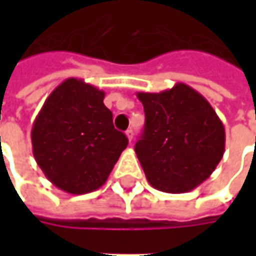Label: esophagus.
<instances>
[{
    "mask_svg": "<svg viewBox=\"0 0 256 256\" xmlns=\"http://www.w3.org/2000/svg\"><path fill=\"white\" fill-rule=\"evenodd\" d=\"M126 137L128 138V141H132V140H133V130H132V128L126 130Z\"/></svg>",
    "mask_w": 256,
    "mask_h": 256,
    "instance_id": "34e87169",
    "label": "esophagus"
}]
</instances>
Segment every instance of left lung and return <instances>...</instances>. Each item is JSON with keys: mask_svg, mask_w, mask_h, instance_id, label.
<instances>
[{"mask_svg": "<svg viewBox=\"0 0 256 256\" xmlns=\"http://www.w3.org/2000/svg\"><path fill=\"white\" fill-rule=\"evenodd\" d=\"M137 97L145 126L134 150L148 182L166 193L204 182L225 152V128L211 104L185 84Z\"/></svg>", "mask_w": 256, "mask_h": 256, "instance_id": "1", "label": "left lung"}]
</instances>
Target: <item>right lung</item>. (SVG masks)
I'll use <instances>...</instances> for the list:
<instances>
[{"mask_svg": "<svg viewBox=\"0 0 256 256\" xmlns=\"http://www.w3.org/2000/svg\"><path fill=\"white\" fill-rule=\"evenodd\" d=\"M102 90L68 78L49 94L36 115L31 142L36 162L50 182L71 194L104 185L128 137L114 128Z\"/></svg>", "mask_w": 256, "mask_h": 256, "instance_id": "add662e5", "label": "right lung"}]
</instances>
